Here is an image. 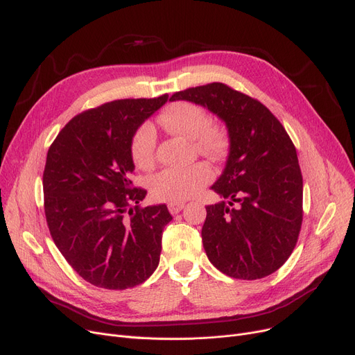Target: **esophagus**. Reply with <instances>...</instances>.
Returning a JSON list of instances; mask_svg holds the SVG:
<instances>
[{"label": "esophagus", "instance_id": "obj_1", "mask_svg": "<svg viewBox=\"0 0 355 355\" xmlns=\"http://www.w3.org/2000/svg\"><path fill=\"white\" fill-rule=\"evenodd\" d=\"M185 204L184 202H170L168 204V210H170L171 214H177L184 209Z\"/></svg>", "mask_w": 355, "mask_h": 355}]
</instances>
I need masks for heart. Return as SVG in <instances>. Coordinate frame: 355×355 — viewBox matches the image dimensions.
I'll return each mask as SVG.
<instances>
[{"label":"heart","mask_w":355,"mask_h":355,"mask_svg":"<svg viewBox=\"0 0 355 355\" xmlns=\"http://www.w3.org/2000/svg\"><path fill=\"white\" fill-rule=\"evenodd\" d=\"M159 125L170 134L194 139L200 154L213 159L226 155L229 139L225 129L213 123L209 112L200 105L178 101L168 105L158 116ZM157 132L153 125L142 123L130 139V157L142 170L155 164ZM213 180V170L206 162L189 166H171L157 174L151 181V193L159 201L181 202L198 194Z\"/></svg>","instance_id":"b5f03b06"}]
</instances>
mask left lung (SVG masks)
<instances>
[{
    "mask_svg": "<svg viewBox=\"0 0 355 355\" xmlns=\"http://www.w3.org/2000/svg\"><path fill=\"white\" fill-rule=\"evenodd\" d=\"M170 101L202 105L226 122L230 154L201 230L210 262L236 279L265 277L292 254L302 226L304 182L284 125L257 99L214 82L175 92Z\"/></svg>",
    "mask_w": 355,
    "mask_h": 355,
    "instance_id": "obj_1",
    "label": "left lung"
}]
</instances>
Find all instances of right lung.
<instances>
[{
    "mask_svg": "<svg viewBox=\"0 0 355 355\" xmlns=\"http://www.w3.org/2000/svg\"><path fill=\"white\" fill-rule=\"evenodd\" d=\"M168 99H119L70 119L49 148L43 173L44 213L67 263L98 288H134L159 263L165 204L141 207L134 187L130 139Z\"/></svg>",
    "mask_w": 355,
    "mask_h": 355,
    "instance_id": "obj_1",
    "label": "right lung"
}]
</instances>
